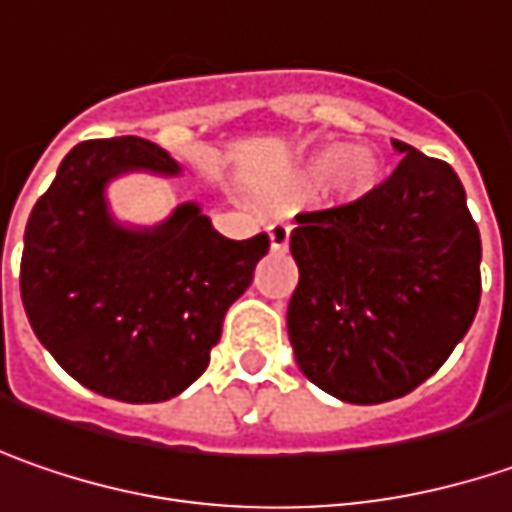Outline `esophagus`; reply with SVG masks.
Segmentation results:
<instances>
[{"label": "esophagus", "instance_id": "34e87169", "mask_svg": "<svg viewBox=\"0 0 512 512\" xmlns=\"http://www.w3.org/2000/svg\"><path fill=\"white\" fill-rule=\"evenodd\" d=\"M289 240H291V232L289 226H283V223H274V226H269V249L272 252H286L289 249Z\"/></svg>", "mask_w": 512, "mask_h": 512}]
</instances>
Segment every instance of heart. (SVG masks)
Masks as SVG:
<instances>
[{
	"instance_id": "heart-1",
	"label": "heart",
	"mask_w": 512,
	"mask_h": 512,
	"mask_svg": "<svg viewBox=\"0 0 512 512\" xmlns=\"http://www.w3.org/2000/svg\"><path fill=\"white\" fill-rule=\"evenodd\" d=\"M331 181V201L337 206H357L377 195L385 181V164L371 147L323 144L306 155L283 181V195H309Z\"/></svg>"
}]
</instances>
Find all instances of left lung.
Here are the masks:
<instances>
[{
    "label": "left lung",
    "instance_id": "left-lung-1",
    "mask_svg": "<svg viewBox=\"0 0 512 512\" xmlns=\"http://www.w3.org/2000/svg\"><path fill=\"white\" fill-rule=\"evenodd\" d=\"M402 155L377 195L297 215L289 340L300 371L331 397L379 405L411 394L462 343L482 294V238L445 164Z\"/></svg>",
    "mask_w": 512,
    "mask_h": 512
}]
</instances>
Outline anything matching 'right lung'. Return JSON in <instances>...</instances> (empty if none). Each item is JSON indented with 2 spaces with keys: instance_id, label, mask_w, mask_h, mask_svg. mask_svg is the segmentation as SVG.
Returning <instances> with one entry per match:
<instances>
[{
  "instance_id": "add662e5",
  "label": "right lung",
  "mask_w": 512,
  "mask_h": 512,
  "mask_svg": "<svg viewBox=\"0 0 512 512\" xmlns=\"http://www.w3.org/2000/svg\"><path fill=\"white\" fill-rule=\"evenodd\" d=\"M130 172L178 178L184 169L135 135L67 152L30 212L19 286L30 326L64 371L138 405L178 397L206 371L269 238H223L195 201L155 226L118 221L107 186Z\"/></svg>"
}]
</instances>
